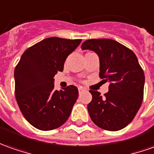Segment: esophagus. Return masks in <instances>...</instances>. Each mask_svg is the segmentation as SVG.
<instances>
[{
    "mask_svg": "<svg viewBox=\"0 0 154 154\" xmlns=\"http://www.w3.org/2000/svg\"><path fill=\"white\" fill-rule=\"evenodd\" d=\"M78 90H79V94H80L81 92H83V91H85V89H84V88H82V87H79V88H78Z\"/></svg>",
    "mask_w": 154,
    "mask_h": 154,
    "instance_id": "1",
    "label": "esophagus"
}]
</instances>
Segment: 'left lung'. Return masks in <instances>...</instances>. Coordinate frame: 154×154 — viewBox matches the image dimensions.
<instances>
[{"label": "left lung", "instance_id": "obj_1", "mask_svg": "<svg viewBox=\"0 0 154 154\" xmlns=\"http://www.w3.org/2000/svg\"><path fill=\"white\" fill-rule=\"evenodd\" d=\"M82 50L95 52L100 59V77L108 81L109 91L104 96L90 91L92 100L88 104L91 120L99 128L119 131L132 122L143 102L144 73L131 49L109 38L89 39Z\"/></svg>", "mask_w": 154, "mask_h": 154}]
</instances>
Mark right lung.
Returning <instances> with one entry per match:
<instances>
[{
  "instance_id": "1",
  "label": "right lung",
  "mask_w": 154,
  "mask_h": 154,
  "mask_svg": "<svg viewBox=\"0 0 154 154\" xmlns=\"http://www.w3.org/2000/svg\"><path fill=\"white\" fill-rule=\"evenodd\" d=\"M81 39L52 37L27 48L15 68V95L25 119L34 128L49 131L62 126L79 95L75 85L54 90V75L63 70L67 57Z\"/></svg>"
}]
</instances>
